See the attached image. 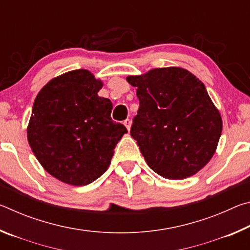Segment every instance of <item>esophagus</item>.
<instances>
[{
    "label": "esophagus",
    "instance_id": "34e87169",
    "mask_svg": "<svg viewBox=\"0 0 250 250\" xmlns=\"http://www.w3.org/2000/svg\"><path fill=\"white\" fill-rule=\"evenodd\" d=\"M131 124H132V122H131L130 119H126L124 121V125H125V128L128 130H130V128H131Z\"/></svg>",
    "mask_w": 250,
    "mask_h": 250
}]
</instances>
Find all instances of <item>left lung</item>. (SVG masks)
Wrapping results in <instances>:
<instances>
[{
	"mask_svg": "<svg viewBox=\"0 0 250 250\" xmlns=\"http://www.w3.org/2000/svg\"><path fill=\"white\" fill-rule=\"evenodd\" d=\"M139 110L131 125L147 166L171 180L192 176L215 153L222 118L200 79L179 67L129 76Z\"/></svg>",
	"mask_w": 250,
	"mask_h": 250,
	"instance_id": "1",
	"label": "left lung"
}]
</instances>
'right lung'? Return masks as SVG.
I'll return each instance as SVG.
<instances>
[{"mask_svg":"<svg viewBox=\"0 0 250 250\" xmlns=\"http://www.w3.org/2000/svg\"><path fill=\"white\" fill-rule=\"evenodd\" d=\"M103 83L77 69L45 84L33 104L29 146L50 175L70 185H88L107 170L124 125L111 119L112 104L99 97Z\"/></svg>","mask_w":250,"mask_h":250,"instance_id":"right-lung-1","label":"right lung"}]
</instances>
